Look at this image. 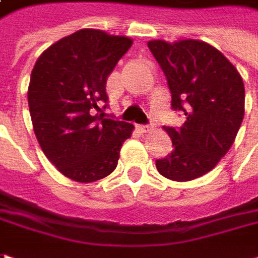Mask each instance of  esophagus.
Masks as SVG:
<instances>
[{"instance_id":"esophagus-1","label":"esophagus","mask_w":258,"mask_h":258,"mask_svg":"<svg viewBox=\"0 0 258 258\" xmlns=\"http://www.w3.org/2000/svg\"><path fill=\"white\" fill-rule=\"evenodd\" d=\"M138 128H140L141 133H151V131L154 130V125H151V124H150V125H148V124H147V125H138Z\"/></svg>"}]
</instances>
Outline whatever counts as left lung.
Masks as SVG:
<instances>
[{
    "instance_id": "1",
    "label": "left lung",
    "mask_w": 258,
    "mask_h": 258,
    "mask_svg": "<svg viewBox=\"0 0 258 258\" xmlns=\"http://www.w3.org/2000/svg\"><path fill=\"white\" fill-rule=\"evenodd\" d=\"M171 91V107L182 111L178 130L164 127L170 156L157 160L158 173L190 181L211 171L227 154L244 118V83L237 68L204 41H148Z\"/></svg>"
}]
</instances>
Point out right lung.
<instances>
[{"label":"right lung","instance_id":"obj_1","mask_svg":"<svg viewBox=\"0 0 258 258\" xmlns=\"http://www.w3.org/2000/svg\"><path fill=\"white\" fill-rule=\"evenodd\" d=\"M131 45L128 37L85 28L52 44L32 68L28 105L35 137L58 171L74 181L111 174L133 134V124L98 114L108 100L107 78Z\"/></svg>","mask_w":258,"mask_h":258}]
</instances>
